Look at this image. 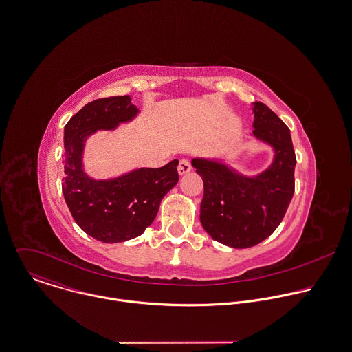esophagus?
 <instances>
[{"label":"esophagus","mask_w":352,"mask_h":352,"mask_svg":"<svg viewBox=\"0 0 352 352\" xmlns=\"http://www.w3.org/2000/svg\"><path fill=\"white\" fill-rule=\"evenodd\" d=\"M190 170H192L190 162L186 160V159H182V160L179 162V164H178V173H179V175H185V174H188Z\"/></svg>","instance_id":"esophagus-1"}]
</instances>
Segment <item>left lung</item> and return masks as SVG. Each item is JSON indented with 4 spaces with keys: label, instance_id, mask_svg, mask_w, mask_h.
<instances>
[{
    "label": "left lung",
    "instance_id": "left-lung-1",
    "mask_svg": "<svg viewBox=\"0 0 352 352\" xmlns=\"http://www.w3.org/2000/svg\"><path fill=\"white\" fill-rule=\"evenodd\" d=\"M254 135L276 151L265 173L248 178L212 160H192L204 182L201 225L215 241L233 248L266 240L284 219L295 193L296 156L288 126L263 102H254Z\"/></svg>",
    "mask_w": 352,
    "mask_h": 352
}]
</instances>
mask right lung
I'll list each match as a JSON object with an SVG mask.
<instances>
[{"instance_id": "right-lung-1", "label": "right lung", "mask_w": 352, "mask_h": 352, "mask_svg": "<svg viewBox=\"0 0 352 352\" xmlns=\"http://www.w3.org/2000/svg\"><path fill=\"white\" fill-rule=\"evenodd\" d=\"M129 96L98 98L86 104L64 127L63 195L76 225L102 243L138 237L155 221L162 199L178 179V160L159 168H140L109 181L89 178L82 168L86 138L111 130L137 115Z\"/></svg>"}]
</instances>
